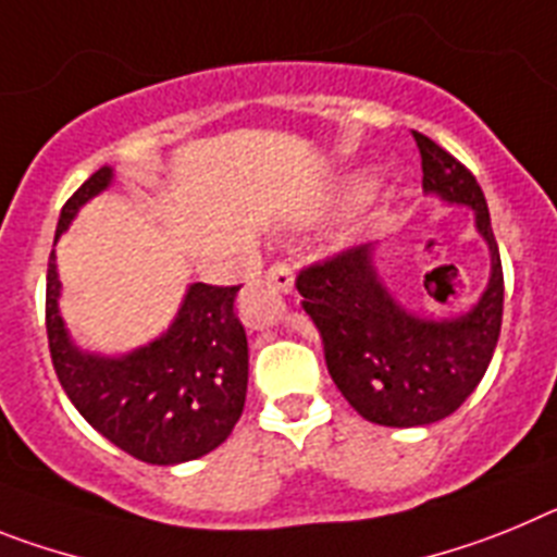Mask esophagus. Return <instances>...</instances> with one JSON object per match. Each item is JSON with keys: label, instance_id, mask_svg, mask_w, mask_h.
<instances>
[{"label": "esophagus", "instance_id": "1", "mask_svg": "<svg viewBox=\"0 0 557 557\" xmlns=\"http://www.w3.org/2000/svg\"><path fill=\"white\" fill-rule=\"evenodd\" d=\"M265 280H269V285L280 288V292H292V288H294V269L285 263V260H277V263L269 265Z\"/></svg>", "mask_w": 557, "mask_h": 557}]
</instances>
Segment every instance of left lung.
I'll return each instance as SVG.
<instances>
[{
    "mask_svg": "<svg viewBox=\"0 0 557 557\" xmlns=\"http://www.w3.org/2000/svg\"><path fill=\"white\" fill-rule=\"evenodd\" d=\"M423 190L468 205L491 246V283L471 313L443 322L412 317L372 269L370 246H350L297 274L302 308L317 325L333 384L364 420L379 425H429L457 412L493 359L505 311V274L491 212L466 164L434 139L412 132Z\"/></svg>",
    "mask_w": 557,
    "mask_h": 557,
    "instance_id": "obj_1",
    "label": "left lung"
}]
</instances>
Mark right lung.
<instances>
[{"instance_id":"right-lung-1","label":"right lung","mask_w":557,"mask_h":557,"mask_svg":"<svg viewBox=\"0 0 557 557\" xmlns=\"http://www.w3.org/2000/svg\"><path fill=\"white\" fill-rule=\"evenodd\" d=\"M109 182L111 168H100L66 198L55 238L77 207ZM58 288L55 251H50L45 313L52 367L89 425L151 466L205 457L230 437L244 412L249 381V345L235 317L240 285H190L171 331L123 359H100L72 347L58 313Z\"/></svg>"}]
</instances>
